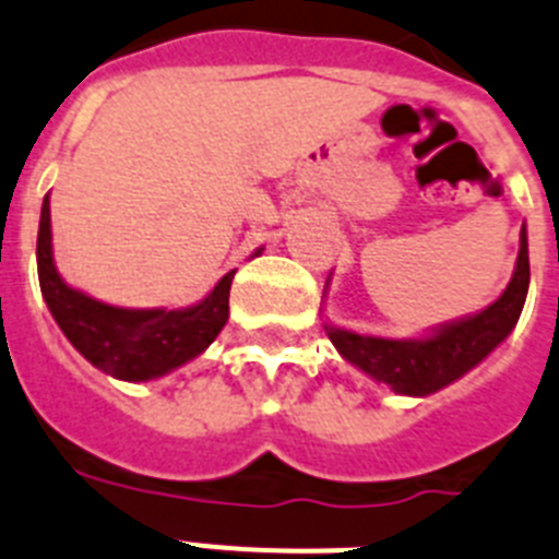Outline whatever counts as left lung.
Wrapping results in <instances>:
<instances>
[{"instance_id":"8db88e82","label":"left lung","mask_w":559,"mask_h":559,"mask_svg":"<svg viewBox=\"0 0 559 559\" xmlns=\"http://www.w3.org/2000/svg\"><path fill=\"white\" fill-rule=\"evenodd\" d=\"M528 293V241L521 230V252L514 275L503 295L484 312L467 320L441 326L425 340H385L366 337L346 329L326 326L329 340L348 362L371 373L373 380L388 382L396 394L427 396L450 385L475 368L514 329Z\"/></svg>"}]
</instances>
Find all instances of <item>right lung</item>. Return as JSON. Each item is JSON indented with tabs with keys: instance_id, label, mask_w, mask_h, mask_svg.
Returning <instances> with one entry per match:
<instances>
[{
	"instance_id": "1",
	"label": "right lung",
	"mask_w": 559,
	"mask_h": 559,
	"mask_svg": "<svg viewBox=\"0 0 559 559\" xmlns=\"http://www.w3.org/2000/svg\"><path fill=\"white\" fill-rule=\"evenodd\" d=\"M38 284L52 318L72 346L100 371L143 382L174 371L211 346L230 314L227 273L202 304L188 309H120L67 286L52 264L50 199L45 197L36 241Z\"/></svg>"
}]
</instances>
